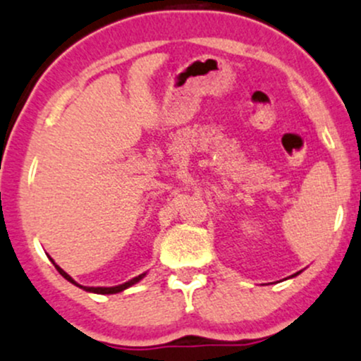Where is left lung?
Wrapping results in <instances>:
<instances>
[{"mask_svg": "<svg viewBox=\"0 0 361 361\" xmlns=\"http://www.w3.org/2000/svg\"><path fill=\"white\" fill-rule=\"evenodd\" d=\"M293 277H294V275H293Z\"/></svg>", "mask_w": 361, "mask_h": 361, "instance_id": "1", "label": "left lung"}]
</instances>
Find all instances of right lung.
Here are the masks:
<instances>
[{
	"mask_svg": "<svg viewBox=\"0 0 361 361\" xmlns=\"http://www.w3.org/2000/svg\"><path fill=\"white\" fill-rule=\"evenodd\" d=\"M49 259H51V258H49ZM51 262H53V259H51ZM53 265H55V267H56V270H58V272H60L61 275H63V277H65V279H67V281H68V282H72V284L79 286V284H77V282H75V281H73V279L71 277V275H68L67 272H63V270H61V269H60V267H58L55 262H53ZM142 277H145V274H141V275H137V277L130 279V281H129V282H126V284H120V286H115V288H84V286H79V288L86 289V290H89V293H96V294H115V293H120V290H123V289L130 288V286H134V284H135V282H139V281H141V279H142Z\"/></svg>",
	"mask_w": 361,
	"mask_h": 361,
	"instance_id": "add662e5",
	"label": "right lung"
}]
</instances>
